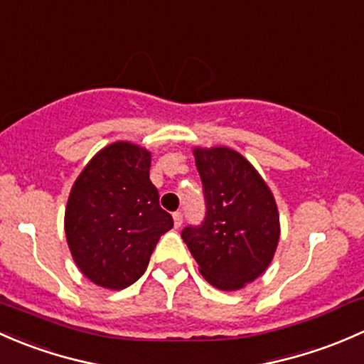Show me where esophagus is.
Masks as SVG:
<instances>
[{"label": "esophagus", "instance_id": "obj_1", "mask_svg": "<svg viewBox=\"0 0 364 364\" xmlns=\"http://www.w3.org/2000/svg\"><path fill=\"white\" fill-rule=\"evenodd\" d=\"M173 223H175V228L182 226V223H183V213L182 212H175L173 213Z\"/></svg>", "mask_w": 364, "mask_h": 364}]
</instances>
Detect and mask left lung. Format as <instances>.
<instances>
[{
  "mask_svg": "<svg viewBox=\"0 0 364 364\" xmlns=\"http://www.w3.org/2000/svg\"><path fill=\"white\" fill-rule=\"evenodd\" d=\"M207 213L182 240L200 273L220 291L254 282L272 263L280 238L275 198L256 168L228 147L194 149Z\"/></svg>",
  "mask_w": 364,
  "mask_h": 364,
  "instance_id": "8db88e82",
  "label": "left lung"
}]
</instances>
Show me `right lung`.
Listing matches in <instances>:
<instances>
[{
	"instance_id": "1",
	"label": "right lung",
	"mask_w": 364,
	"mask_h": 364,
	"mask_svg": "<svg viewBox=\"0 0 364 364\" xmlns=\"http://www.w3.org/2000/svg\"><path fill=\"white\" fill-rule=\"evenodd\" d=\"M149 170L147 149L115 141L85 164L71 187L66 240L75 264L96 286L119 291L136 282L161 235L173 228Z\"/></svg>"
}]
</instances>
